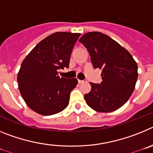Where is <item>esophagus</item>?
I'll list each match as a JSON object with an SVG mask.
<instances>
[{"label":"esophagus","mask_w":153,"mask_h":153,"mask_svg":"<svg viewBox=\"0 0 153 153\" xmlns=\"http://www.w3.org/2000/svg\"><path fill=\"white\" fill-rule=\"evenodd\" d=\"M84 82H86V80H81V79H78V83H79V84L84 83Z\"/></svg>","instance_id":"esophagus-1"}]
</instances>
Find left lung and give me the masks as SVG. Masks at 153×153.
<instances>
[{
	"instance_id": "left-lung-1",
	"label": "left lung",
	"mask_w": 153,
	"mask_h": 153,
	"mask_svg": "<svg viewBox=\"0 0 153 153\" xmlns=\"http://www.w3.org/2000/svg\"><path fill=\"white\" fill-rule=\"evenodd\" d=\"M90 55L95 69L102 70L101 83H90L84 95L86 103L100 113L118 109L128 101L135 89L138 67L132 55L117 41L100 32H89L79 40Z\"/></svg>"
}]
</instances>
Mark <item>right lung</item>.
Segmentation results:
<instances>
[{
	"instance_id": "1",
	"label": "right lung",
	"mask_w": 153,
	"mask_h": 153,
	"mask_svg": "<svg viewBox=\"0 0 153 153\" xmlns=\"http://www.w3.org/2000/svg\"><path fill=\"white\" fill-rule=\"evenodd\" d=\"M80 33L56 32L36 44L26 56L17 74L19 90L32 110L44 116L63 111L68 106L76 78L58 76L69 67L70 55Z\"/></svg>"
}]
</instances>
